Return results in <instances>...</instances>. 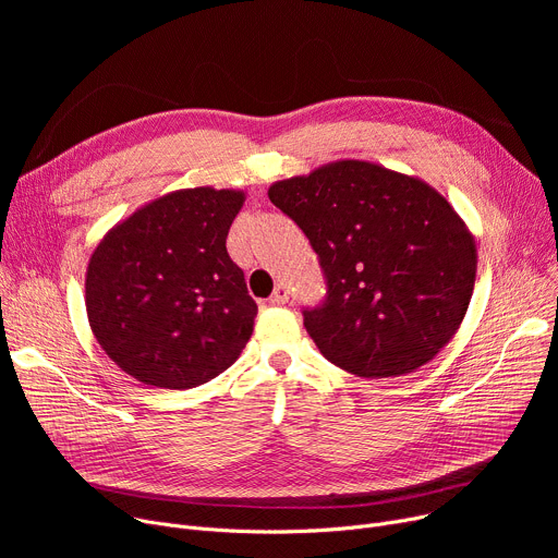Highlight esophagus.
<instances>
[{
	"label": "esophagus",
	"instance_id": "obj_1",
	"mask_svg": "<svg viewBox=\"0 0 558 558\" xmlns=\"http://www.w3.org/2000/svg\"><path fill=\"white\" fill-rule=\"evenodd\" d=\"M289 301V289L284 284H278L274 289V294L269 296V305H284Z\"/></svg>",
	"mask_w": 558,
	"mask_h": 558
}]
</instances>
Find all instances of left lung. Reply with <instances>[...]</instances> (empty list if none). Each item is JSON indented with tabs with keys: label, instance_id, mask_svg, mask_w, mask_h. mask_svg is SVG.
<instances>
[{
	"label": "left lung",
	"instance_id": "obj_1",
	"mask_svg": "<svg viewBox=\"0 0 558 558\" xmlns=\"http://www.w3.org/2000/svg\"><path fill=\"white\" fill-rule=\"evenodd\" d=\"M307 234L328 299L305 328L335 366L407 375L436 357L473 299V232L432 185L368 160H335L269 187Z\"/></svg>",
	"mask_w": 558,
	"mask_h": 558
}]
</instances>
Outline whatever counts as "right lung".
<instances>
[{"instance_id": "obj_1", "label": "right lung", "mask_w": 558, "mask_h": 558, "mask_svg": "<svg viewBox=\"0 0 558 558\" xmlns=\"http://www.w3.org/2000/svg\"><path fill=\"white\" fill-rule=\"evenodd\" d=\"M242 190L190 187L114 223L85 271V310L106 355L137 383L192 389L240 357L257 314L226 251Z\"/></svg>"}]
</instances>
